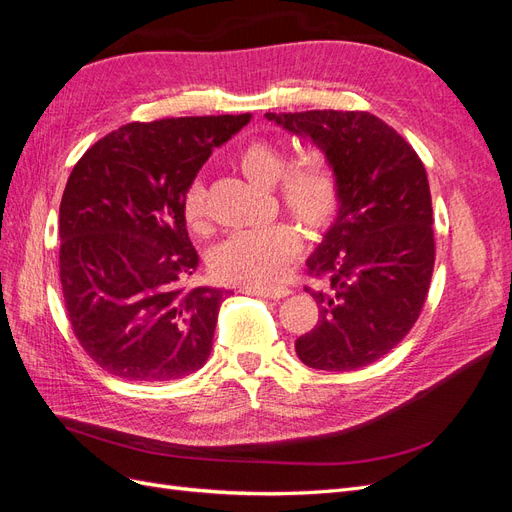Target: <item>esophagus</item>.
<instances>
[{
  "label": "esophagus",
  "mask_w": 512,
  "mask_h": 512,
  "mask_svg": "<svg viewBox=\"0 0 512 512\" xmlns=\"http://www.w3.org/2000/svg\"><path fill=\"white\" fill-rule=\"evenodd\" d=\"M241 292L245 294H256V297H265V299H284L290 294L288 288L277 286V288H256V286H243Z\"/></svg>",
  "instance_id": "1"
}]
</instances>
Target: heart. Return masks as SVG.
<instances>
[{"mask_svg": "<svg viewBox=\"0 0 512 512\" xmlns=\"http://www.w3.org/2000/svg\"><path fill=\"white\" fill-rule=\"evenodd\" d=\"M235 162L241 173L271 188L290 218L312 235L329 230L342 209V190L329 156L320 149H305L288 163L286 151L269 141L243 145ZM181 211L188 228L205 237L211 232L205 185L188 183L181 196ZM299 252V239L288 224L277 222L260 230L235 232L211 252V271L228 284L267 286L280 280Z\"/></svg>", "mask_w": 512, "mask_h": 512, "instance_id": "b5f03b06", "label": "heart"}]
</instances>
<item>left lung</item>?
<instances>
[{"label":"left lung","mask_w":512,"mask_h":512,"mask_svg":"<svg viewBox=\"0 0 512 512\" xmlns=\"http://www.w3.org/2000/svg\"><path fill=\"white\" fill-rule=\"evenodd\" d=\"M327 153L342 209L307 273L327 288L316 327L294 342L299 359L322 371H350L382 359L421 316L436 262L425 166L412 145L365 111L267 113Z\"/></svg>","instance_id":"left-lung-1"}]
</instances>
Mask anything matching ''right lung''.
Segmentation results:
<instances>
[{
	"label": "right lung",
	"instance_id": "right-lung-1",
	"mask_svg": "<svg viewBox=\"0 0 512 512\" xmlns=\"http://www.w3.org/2000/svg\"><path fill=\"white\" fill-rule=\"evenodd\" d=\"M245 115L132 121L74 164L59 205V280L74 337L108 374L168 382L209 359L228 290L194 286L181 196Z\"/></svg>",
	"mask_w": 512,
	"mask_h": 512
}]
</instances>
